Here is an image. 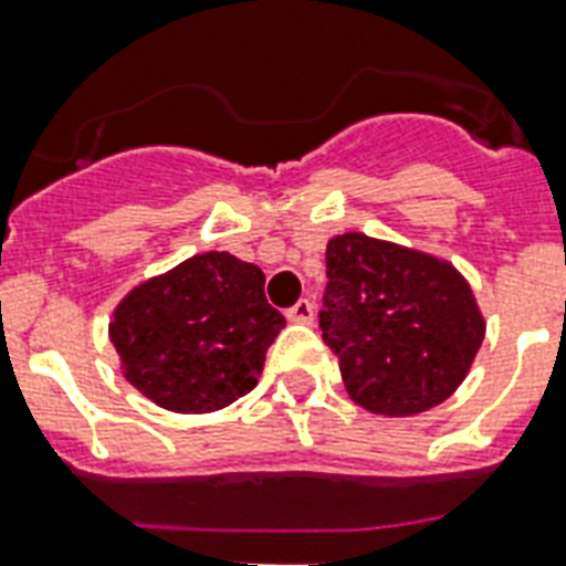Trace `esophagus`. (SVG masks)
<instances>
[{"mask_svg":"<svg viewBox=\"0 0 566 566\" xmlns=\"http://www.w3.org/2000/svg\"><path fill=\"white\" fill-rule=\"evenodd\" d=\"M314 314H316V307L311 298H298L296 305L287 307V319H291V323H298V325L314 323Z\"/></svg>","mask_w":566,"mask_h":566,"instance_id":"34e87169","label":"esophagus"}]
</instances>
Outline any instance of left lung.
<instances>
[{
    "label": "left lung",
    "instance_id": "1",
    "mask_svg": "<svg viewBox=\"0 0 566 566\" xmlns=\"http://www.w3.org/2000/svg\"><path fill=\"white\" fill-rule=\"evenodd\" d=\"M325 275L319 328L360 407L416 416L462 384L485 323L450 264L348 232L328 241Z\"/></svg>",
    "mask_w": 566,
    "mask_h": 566
}]
</instances>
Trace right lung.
I'll use <instances>...</instances> for the list:
<instances>
[{
  "mask_svg": "<svg viewBox=\"0 0 566 566\" xmlns=\"http://www.w3.org/2000/svg\"><path fill=\"white\" fill-rule=\"evenodd\" d=\"M284 316L255 264L203 252L116 307L109 339L124 375L165 410L211 412L252 392Z\"/></svg>",
  "mask_w": 566,
  "mask_h": 566,
  "instance_id": "obj_1",
  "label": "right lung"
}]
</instances>
